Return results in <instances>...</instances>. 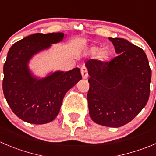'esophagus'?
I'll use <instances>...</instances> for the list:
<instances>
[{
  "label": "esophagus",
  "instance_id": "obj_1",
  "mask_svg": "<svg viewBox=\"0 0 156 156\" xmlns=\"http://www.w3.org/2000/svg\"><path fill=\"white\" fill-rule=\"evenodd\" d=\"M81 73L82 75L83 78H87L88 77V73H87V69H86V67L83 66L81 69Z\"/></svg>",
  "mask_w": 156,
  "mask_h": 156
}]
</instances>
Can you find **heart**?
Masks as SVG:
<instances>
[{
    "label": "heart",
    "mask_w": 156,
    "mask_h": 156,
    "mask_svg": "<svg viewBox=\"0 0 156 156\" xmlns=\"http://www.w3.org/2000/svg\"><path fill=\"white\" fill-rule=\"evenodd\" d=\"M98 46H93L90 48V52L93 55H97L99 53V58L103 62L109 61L110 58V52L107 49H103Z\"/></svg>",
    "instance_id": "heart-1"
}]
</instances>
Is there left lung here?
Listing matches in <instances>:
<instances>
[{"mask_svg":"<svg viewBox=\"0 0 156 156\" xmlns=\"http://www.w3.org/2000/svg\"><path fill=\"white\" fill-rule=\"evenodd\" d=\"M117 56L110 62L85 63L90 78L89 114L94 123L120 127L130 122L147 104L152 73L141 48L122 38H109Z\"/></svg>","mask_w":156,"mask_h":156,"instance_id":"left-lung-1","label":"left lung"}]
</instances>
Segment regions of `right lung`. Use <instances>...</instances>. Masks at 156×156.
Here are the masks:
<instances>
[{"mask_svg":"<svg viewBox=\"0 0 156 156\" xmlns=\"http://www.w3.org/2000/svg\"><path fill=\"white\" fill-rule=\"evenodd\" d=\"M63 33H35L9 49L4 65L3 91L12 111L23 121L44 124L58 114L65 94L81 79L80 69L51 72L37 78L29 69L33 55L59 43Z\"/></svg>","mask_w":156,"mask_h":156,"instance_id":"obj_1","label":"right lung"}]
</instances>
